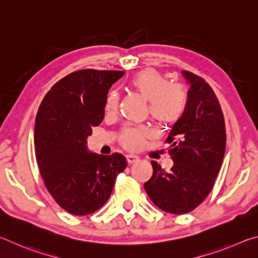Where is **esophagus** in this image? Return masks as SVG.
Segmentation results:
<instances>
[{
    "instance_id": "obj_1",
    "label": "esophagus",
    "mask_w": 258,
    "mask_h": 258,
    "mask_svg": "<svg viewBox=\"0 0 258 258\" xmlns=\"http://www.w3.org/2000/svg\"><path fill=\"white\" fill-rule=\"evenodd\" d=\"M126 159H127V163L131 165V164H134V163H137V161H139V157L134 156V155H127L126 156Z\"/></svg>"
}]
</instances>
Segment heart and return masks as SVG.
<instances>
[{"label":"heart","mask_w":258,"mask_h":258,"mask_svg":"<svg viewBox=\"0 0 258 258\" xmlns=\"http://www.w3.org/2000/svg\"><path fill=\"white\" fill-rule=\"evenodd\" d=\"M130 85L146 101H149V115L158 124H175L185 112L187 94L184 87L180 84H168L166 77L155 69L139 72L131 80ZM118 100V93L110 91L106 98V111H115ZM147 138H149L147 128L128 127L121 134V142L127 149L137 150L142 147Z\"/></svg>","instance_id":"b5f03b06"}]
</instances>
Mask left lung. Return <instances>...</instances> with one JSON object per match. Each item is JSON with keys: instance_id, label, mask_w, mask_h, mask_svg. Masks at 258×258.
<instances>
[{"instance_id": "left-lung-1", "label": "left lung", "mask_w": 258, "mask_h": 258, "mask_svg": "<svg viewBox=\"0 0 258 258\" xmlns=\"http://www.w3.org/2000/svg\"><path fill=\"white\" fill-rule=\"evenodd\" d=\"M182 76L189 84L186 109L166 140L174 165L165 172L151 161L154 174L145 183L151 202L172 214L189 213L204 202L220 172L226 145L223 112L212 87L192 73L182 71Z\"/></svg>"}]
</instances>
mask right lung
Listing matches in <instances>:
<instances>
[{"instance_id":"right-lung-1","label":"right lung","mask_w":258,"mask_h":258,"mask_svg":"<svg viewBox=\"0 0 258 258\" xmlns=\"http://www.w3.org/2000/svg\"><path fill=\"white\" fill-rule=\"evenodd\" d=\"M124 74L95 69L69 74L38 108L34 130L38 168L56 204L73 215L101 208L127 165L123 155H98L86 146L92 127L104 117L109 89Z\"/></svg>"}]
</instances>
